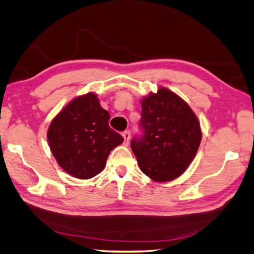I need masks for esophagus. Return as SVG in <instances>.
<instances>
[{"label":"esophagus","mask_w":254,"mask_h":254,"mask_svg":"<svg viewBox=\"0 0 254 254\" xmlns=\"http://www.w3.org/2000/svg\"><path fill=\"white\" fill-rule=\"evenodd\" d=\"M130 134H131L130 131H124L122 133V135L124 137V145H127L128 142H130Z\"/></svg>","instance_id":"1"}]
</instances>
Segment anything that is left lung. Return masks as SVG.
Segmentation results:
<instances>
[{"label":"left lung","instance_id":"left-lung-1","mask_svg":"<svg viewBox=\"0 0 254 254\" xmlns=\"http://www.w3.org/2000/svg\"><path fill=\"white\" fill-rule=\"evenodd\" d=\"M141 106L142 135L131 141L140 169L154 182L176 179L198 150V119L183 98L165 87L144 97Z\"/></svg>","mask_w":254,"mask_h":254}]
</instances>
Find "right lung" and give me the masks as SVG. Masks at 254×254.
<instances>
[{"label": "right lung", "instance_id": "add662e5", "mask_svg": "<svg viewBox=\"0 0 254 254\" xmlns=\"http://www.w3.org/2000/svg\"><path fill=\"white\" fill-rule=\"evenodd\" d=\"M110 113L94 93L72 100L51 121L47 137L58 165L67 174L89 179L100 174L106 159L123 142L109 126Z\"/></svg>", "mask_w": 254, "mask_h": 254}]
</instances>
